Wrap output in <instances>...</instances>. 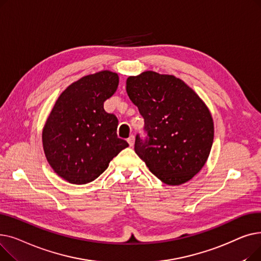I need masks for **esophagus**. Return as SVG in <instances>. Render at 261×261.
<instances>
[{
	"mask_svg": "<svg viewBox=\"0 0 261 261\" xmlns=\"http://www.w3.org/2000/svg\"><path fill=\"white\" fill-rule=\"evenodd\" d=\"M128 141V143H129V145L132 147L133 145H134V141H135V138H134V136L133 135H131L130 136V138L127 140Z\"/></svg>",
	"mask_w": 261,
	"mask_h": 261,
	"instance_id": "1",
	"label": "esophagus"
}]
</instances>
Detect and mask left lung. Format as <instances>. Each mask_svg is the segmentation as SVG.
<instances>
[{
	"mask_svg": "<svg viewBox=\"0 0 261 261\" xmlns=\"http://www.w3.org/2000/svg\"><path fill=\"white\" fill-rule=\"evenodd\" d=\"M126 90L145 120L147 138L136 135L134 150L167 185H181L206 163L214 142L208 108L183 80L146 71L130 76Z\"/></svg>",
	"mask_w": 261,
	"mask_h": 261,
	"instance_id": "obj_1",
	"label": "left lung"
}]
</instances>
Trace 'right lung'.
<instances>
[{
    "label": "right lung",
    "instance_id": "1",
    "mask_svg": "<svg viewBox=\"0 0 261 261\" xmlns=\"http://www.w3.org/2000/svg\"><path fill=\"white\" fill-rule=\"evenodd\" d=\"M118 75L101 71L80 78L58 97L42 131L50 167L72 184L94 181L129 144L117 138V117L103 102L118 87Z\"/></svg>",
    "mask_w": 261,
    "mask_h": 261
}]
</instances>
